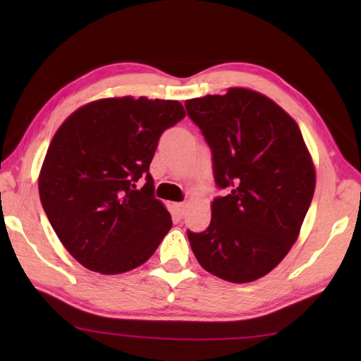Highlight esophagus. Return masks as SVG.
<instances>
[{
	"label": "esophagus",
	"instance_id": "1",
	"mask_svg": "<svg viewBox=\"0 0 361 361\" xmlns=\"http://www.w3.org/2000/svg\"><path fill=\"white\" fill-rule=\"evenodd\" d=\"M172 207H173L175 215L178 216V218H181L183 215H185V210H186V204L185 202H175Z\"/></svg>",
	"mask_w": 361,
	"mask_h": 361
}]
</instances>
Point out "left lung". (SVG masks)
Listing matches in <instances>:
<instances>
[{
	"mask_svg": "<svg viewBox=\"0 0 361 361\" xmlns=\"http://www.w3.org/2000/svg\"><path fill=\"white\" fill-rule=\"evenodd\" d=\"M224 189L204 232L188 231L205 271L232 283L271 272L296 242L312 202L315 170L302 133L277 103L255 90L186 100Z\"/></svg>",
	"mask_w": 361,
	"mask_h": 361,
	"instance_id": "obj_1",
	"label": "left lung"
}]
</instances>
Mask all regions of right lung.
Masks as SVG:
<instances>
[{"label":"right lung","instance_id":"right-lung-1","mask_svg":"<svg viewBox=\"0 0 361 361\" xmlns=\"http://www.w3.org/2000/svg\"><path fill=\"white\" fill-rule=\"evenodd\" d=\"M185 116L176 100L105 99L76 109L56 132L39 199L60 242L84 267L122 274L142 266L172 228L154 197L149 164L162 133Z\"/></svg>","mask_w":361,"mask_h":361}]
</instances>
